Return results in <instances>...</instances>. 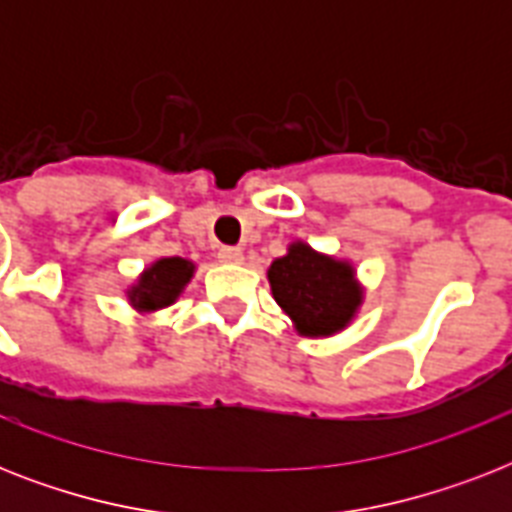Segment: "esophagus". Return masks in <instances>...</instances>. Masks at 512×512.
<instances>
[{"instance_id":"obj_1","label":"esophagus","mask_w":512,"mask_h":512,"mask_svg":"<svg viewBox=\"0 0 512 512\" xmlns=\"http://www.w3.org/2000/svg\"><path fill=\"white\" fill-rule=\"evenodd\" d=\"M217 257L223 260V263H241L244 260V252L239 247H220L217 249Z\"/></svg>"}]
</instances>
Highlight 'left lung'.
<instances>
[{"label":"left lung","instance_id":"left-lung-1","mask_svg":"<svg viewBox=\"0 0 512 512\" xmlns=\"http://www.w3.org/2000/svg\"><path fill=\"white\" fill-rule=\"evenodd\" d=\"M268 279L276 303L295 321L300 335H335L361 303L353 268L305 244H292L287 255L273 260Z\"/></svg>","mask_w":512,"mask_h":512}]
</instances>
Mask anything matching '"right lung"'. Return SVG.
Segmentation results:
<instances>
[{
	"mask_svg": "<svg viewBox=\"0 0 512 512\" xmlns=\"http://www.w3.org/2000/svg\"><path fill=\"white\" fill-rule=\"evenodd\" d=\"M193 265L183 257H164L154 263L143 276L138 287L130 292V300L143 311H156L164 305H172L183 287L191 281Z\"/></svg>",
	"mask_w": 512,
	"mask_h": 512,
	"instance_id": "obj_1",
	"label": "right lung"
}]
</instances>
